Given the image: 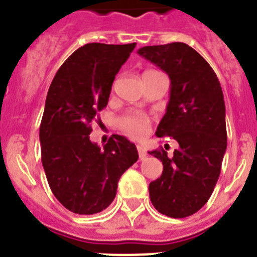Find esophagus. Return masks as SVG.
Masks as SVG:
<instances>
[{
	"instance_id": "esophagus-1",
	"label": "esophagus",
	"mask_w": 257,
	"mask_h": 257,
	"mask_svg": "<svg viewBox=\"0 0 257 257\" xmlns=\"http://www.w3.org/2000/svg\"><path fill=\"white\" fill-rule=\"evenodd\" d=\"M138 152H139L140 160H144L145 157H147V152H145V149L143 148L142 145H138Z\"/></svg>"
}]
</instances>
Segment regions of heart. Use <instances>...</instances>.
I'll return each mask as SVG.
<instances>
[{
	"label": "heart",
	"mask_w": 257,
	"mask_h": 257,
	"mask_svg": "<svg viewBox=\"0 0 257 257\" xmlns=\"http://www.w3.org/2000/svg\"><path fill=\"white\" fill-rule=\"evenodd\" d=\"M118 126L131 138L142 139L149 131V119L142 113H127L118 118Z\"/></svg>",
	"instance_id": "heart-1"
}]
</instances>
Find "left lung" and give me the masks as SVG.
Masks as SVG:
<instances>
[{"label": "left lung", "instance_id": "1", "mask_svg": "<svg viewBox=\"0 0 257 257\" xmlns=\"http://www.w3.org/2000/svg\"><path fill=\"white\" fill-rule=\"evenodd\" d=\"M138 54L169 74L170 100L156 135L179 143L172 157L163 149L149 152L163 165L161 178L149 184V197L166 216H190L212 194L226 151L221 86L210 64L187 44L145 46Z\"/></svg>", "mask_w": 257, "mask_h": 257}]
</instances>
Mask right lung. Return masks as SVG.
Listing matches in <instances>:
<instances>
[{"label":"right lung","instance_id":"add662e5","mask_svg":"<svg viewBox=\"0 0 257 257\" xmlns=\"http://www.w3.org/2000/svg\"><path fill=\"white\" fill-rule=\"evenodd\" d=\"M136 44H87L59 68L40 126L41 158L51 192L79 215L105 210L118 180L139 158L135 144L112 135L103 149L90 140L91 122L108 104L115 74Z\"/></svg>","mask_w":257,"mask_h":257}]
</instances>
